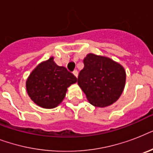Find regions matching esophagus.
Returning <instances> with one entry per match:
<instances>
[{
  "mask_svg": "<svg viewBox=\"0 0 153 153\" xmlns=\"http://www.w3.org/2000/svg\"><path fill=\"white\" fill-rule=\"evenodd\" d=\"M73 74H74V76L76 77V78L78 77V71H77L76 70H74V71H73Z\"/></svg>",
  "mask_w": 153,
  "mask_h": 153,
  "instance_id": "34e87169",
  "label": "esophagus"
}]
</instances>
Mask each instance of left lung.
Returning a JSON list of instances; mask_svg holds the SVG:
<instances>
[{"label": "left lung", "mask_w": 153, "mask_h": 153, "mask_svg": "<svg viewBox=\"0 0 153 153\" xmlns=\"http://www.w3.org/2000/svg\"><path fill=\"white\" fill-rule=\"evenodd\" d=\"M78 84L91 105L106 107L116 102L126 85L124 67L111 59L90 53L83 59Z\"/></svg>", "instance_id": "obj_1"}]
</instances>
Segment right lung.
<instances>
[{"instance_id":"add662e5","label":"right lung","mask_w":153,"mask_h":153,"mask_svg":"<svg viewBox=\"0 0 153 153\" xmlns=\"http://www.w3.org/2000/svg\"><path fill=\"white\" fill-rule=\"evenodd\" d=\"M76 82L74 74L64 67L58 66L51 57L32 71L26 81V89L30 98L37 105L52 109L62 102L67 87Z\"/></svg>"}]
</instances>
